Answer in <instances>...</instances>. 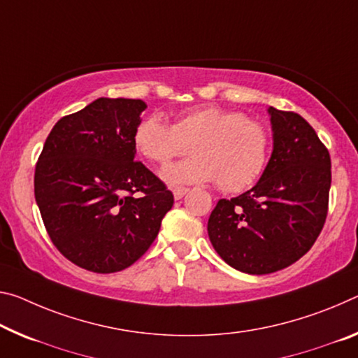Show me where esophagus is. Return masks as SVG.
Wrapping results in <instances>:
<instances>
[{
  "instance_id": "obj_1",
  "label": "esophagus",
  "mask_w": 358,
  "mask_h": 358,
  "mask_svg": "<svg viewBox=\"0 0 358 358\" xmlns=\"http://www.w3.org/2000/svg\"><path fill=\"white\" fill-rule=\"evenodd\" d=\"M189 189L188 188H185V186H177V188H173V196H175V199H181V197H183L186 192H188Z\"/></svg>"
}]
</instances>
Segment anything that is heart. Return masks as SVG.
<instances>
[{"mask_svg":"<svg viewBox=\"0 0 358 358\" xmlns=\"http://www.w3.org/2000/svg\"><path fill=\"white\" fill-rule=\"evenodd\" d=\"M134 145L146 161L166 166L191 150V157L162 170L169 185L217 181L226 192L250 188L271 156V132L243 113L206 105L181 111L172 126L161 116L141 119Z\"/></svg>","mask_w":358,"mask_h":358,"instance_id":"b5f03b06","label":"heart"}]
</instances>
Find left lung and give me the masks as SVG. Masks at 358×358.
Returning <instances> with one entry per match:
<instances>
[{
    "instance_id": "8db88e82",
    "label": "left lung",
    "mask_w": 358,
    "mask_h": 358,
    "mask_svg": "<svg viewBox=\"0 0 358 358\" xmlns=\"http://www.w3.org/2000/svg\"><path fill=\"white\" fill-rule=\"evenodd\" d=\"M274 150L252 189L220 199L210 213V242L226 263L263 275L310 250L328 213L331 159L298 113L269 106Z\"/></svg>"
}]
</instances>
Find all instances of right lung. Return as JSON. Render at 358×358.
I'll return each mask as SVG.
<instances>
[{"mask_svg":"<svg viewBox=\"0 0 358 358\" xmlns=\"http://www.w3.org/2000/svg\"><path fill=\"white\" fill-rule=\"evenodd\" d=\"M146 103L97 99L50 130L35 169V197L54 245L83 269L111 274L151 247L173 206L164 181L135 159Z\"/></svg>","mask_w":358,"mask_h":358,"instance_id":"1","label":"right lung"}]
</instances>
